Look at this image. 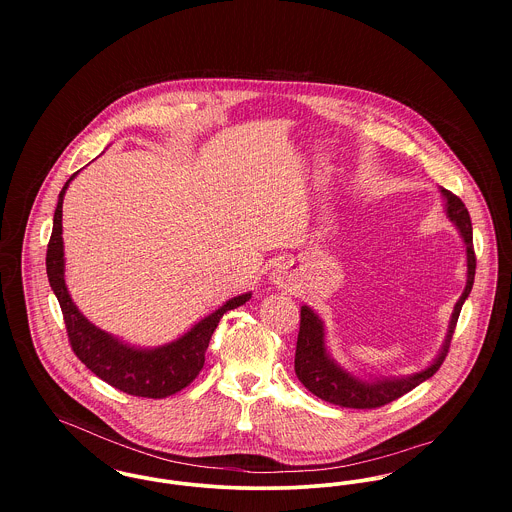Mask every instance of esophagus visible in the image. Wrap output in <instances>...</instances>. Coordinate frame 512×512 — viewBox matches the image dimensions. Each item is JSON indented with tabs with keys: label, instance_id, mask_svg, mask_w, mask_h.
Returning a JSON list of instances; mask_svg holds the SVG:
<instances>
[{
	"label": "esophagus",
	"instance_id": "1",
	"mask_svg": "<svg viewBox=\"0 0 512 512\" xmlns=\"http://www.w3.org/2000/svg\"><path fill=\"white\" fill-rule=\"evenodd\" d=\"M272 282H274L278 288H284L286 282H288V272H286L282 266L274 268V272H272Z\"/></svg>",
	"mask_w": 512,
	"mask_h": 512
}]
</instances>
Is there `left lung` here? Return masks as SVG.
<instances>
[{
	"label": "left lung",
	"instance_id": "left-lung-1",
	"mask_svg": "<svg viewBox=\"0 0 512 512\" xmlns=\"http://www.w3.org/2000/svg\"><path fill=\"white\" fill-rule=\"evenodd\" d=\"M441 195L445 199V211L449 220L459 228L461 238L467 248V286L465 292L461 293L459 301L453 307L449 329L445 335V343L439 351L436 361L428 368L406 376V378H392V380H376L368 382L359 376H353L351 372L343 370L337 365L325 347V329L323 321L319 319L317 313L311 311V307L303 305L299 313V335H297V347H295V374L299 382L317 398L341 406V408H357V410H372L380 408L384 404H390L392 400H398L424 380L432 378L443 365L449 345L455 333L457 317L461 313V307L471 293L473 280H475V250H473V228H471V219L469 211L463 205V201L453 195L447 189H441Z\"/></svg>",
	"mask_w": 512,
	"mask_h": 512
}]
</instances>
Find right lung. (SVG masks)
Here are the masks:
<instances>
[{"label": "right lung", "instance_id": "right-lung-1", "mask_svg": "<svg viewBox=\"0 0 512 512\" xmlns=\"http://www.w3.org/2000/svg\"><path fill=\"white\" fill-rule=\"evenodd\" d=\"M74 177L76 173L71 175V179L65 183L59 195L53 219V232L47 246V276L51 290L59 299L74 355L98 378L126 394L142 398L171 396L189 386L201 372L205 365L209 341L219 325L220 317L226 311L244 305L252 293H242L238 297L228 299L222 307L201 319L183 337L157 349H136L104 333L78 311L65 284V252L61 236L63 197Z\"/></svg>", "mask_w": 512, "mask_h": 512}]
</instances>
